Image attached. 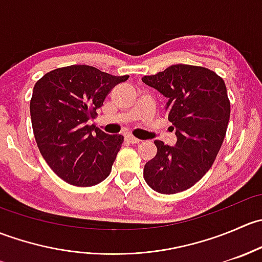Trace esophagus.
<instances>
[{"label": "esophagus", "instance_id": "obj_1", "mask_svg": "<svg viewBox=\"0 0 262 262\" xmlns=\"http://www.w3.org/2000/svg\"><path fill=\"white\" fill-rule=\"evenodd\" d=\"M125 139L128 142H130V143H133V144H137V143H139V142H141V139L136 138V137H133L132 134H125Z\"/></svg>", "mask_w": 262, "mask_h": 262}]
</instances>
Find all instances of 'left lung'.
<instances>
[{"label": "left lung", "instance_id": "left-lung-1", "mask_svg": "<svg viewBox=\"0 0 262 262\" xmlns=\"http://www.w3.org/2000/svg\"><path fill=\"white\" fill-rule=\"evenodd\" d=\"M142 81L167 97L178 138L173 147L155 141L157 153L144 165V180L160 194L184 191L212 167L224 141L231 115L226 83L213 71L190 64H173Z\"/></svg>", "mask_w": 262, "mask_h": 262}]
</instances>
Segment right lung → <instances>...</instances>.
<instances>
[{"label": "right lung", "instance_id": "add662e5", "mask_svg": "<svg viewBox=\"0 0 262 262\" xmlns=\"http://www.w3.org/2000/svg\"><path fill=\"white\" fill-rule=\"evenodd\" d=\"M129 76H113L86 64L46 73L30 100L34 137L49 167L76 186H92L112 172L123 136L90 125L105 97Z\"/></svg>", "mask_w": 262, "mask_h": 262}]
</instances>
